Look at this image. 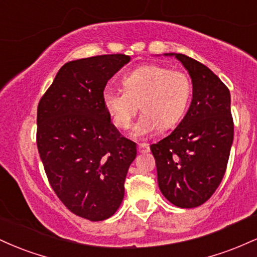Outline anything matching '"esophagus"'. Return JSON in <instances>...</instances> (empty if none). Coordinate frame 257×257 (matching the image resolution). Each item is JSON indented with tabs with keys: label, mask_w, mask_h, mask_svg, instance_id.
I'll return each mask as SVG.
<instances>
[{
	"label": "esophagus",
	"mask_w": 257,
	"mask_h": 257,
	"mask_svg": "<svg viewBox=\"0 0 257 257\" xmlns=\"http://www.w3.org/2000/svg\"><path fill=\"white\" fill-rule=\"evenodd\" d=\"M138 151L140 153H146L150 151V146L147 144H139L138 145Z\"/></svg>",
	"instance_id": "34e87169"
}]
</instances>
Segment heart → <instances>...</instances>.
<instances>
[{
  "mask_svg": "<svg viewBox=\"0 0 257 257\" xmlns=\"http://www.w3.org/2000/svg\"><path fill=\"white\" fill-rule=\"evenodd\" d=\"M120 82L123 90H104L102 105L117 128L128 129L140 104L143 113L134 128L138 137L151 134L159 126L169 129L178 124L193 91L187 73L158 64L139 66L123 76Z\"/></svg>",
  "mask_w": 257,
  "mask_h": 257,
  "instance_id": "obj_1",
  "label": "heart"
}]
</instances>
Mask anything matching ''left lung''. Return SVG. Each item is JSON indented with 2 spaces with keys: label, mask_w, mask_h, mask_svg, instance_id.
<instances>
[{
  "label": "left lung",
  "mask_w": 257,
  "mask_h": 257,
  "mask_svg": "<svg viewBox=\"0 0 257 257\" xmlns=\"http://www.w3.org/2000/svg\"><path fill=\"white\" fill-rule=\"evenodd\" d=\"M166 55H175L190 73L192 101L175 131L152 144L151 152L163 196L179 208H196L225 175L234 133L231 94L205 65L185 54Z\"/></svg>",
  "instance_id": "8db88e82"
}]
</instances>
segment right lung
<instances>
[{
  "label": "right lung",
  "mask_w": 257,
  "mask_h": 257,
  "mask_svg": "<svg viewBox=\"0 0 257 257\" xmlns=\"http://www.w3.org/2000/svg\"><path fill=\"white\" fill-rule=\"evenodd\" d=\"M125 54L69 61L37 107V149L58 198L90 221L108 219L124 197L135 143L120 135L102 105L106 83L129 63Z\"/></svg>",
  "instance_id": "1"
}]
</instances>
